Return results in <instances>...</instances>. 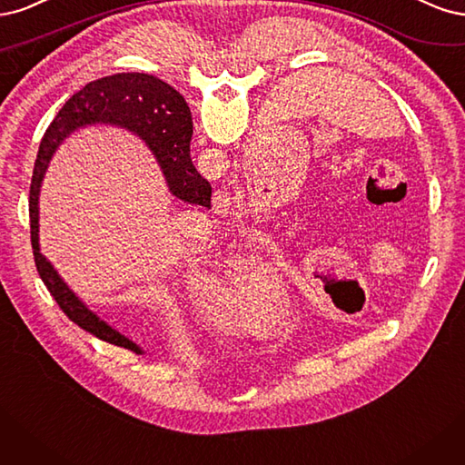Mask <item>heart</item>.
Here are the masks:
<instances>
[{
	"instance_id": "heart-1",
	"label": "heart",
	"mask_w": 465,
	"mask_h": 465,
	"mask_svg": "<svg viewBox=\"0 0 465 465\" xmlns=\"http://www.w3.org/2000/svg\"><path fill=\"white\" fill-rule=\"evenodd\" d=\"M222 290L235 307H280V288L259 259H237L228 271Z\"/></svg>"
}]
</instances>
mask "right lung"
Returning <instances> with one entry per match:
<instances>
[{"instance_id": "obj_1", "label": "right lung", "mask_w": 465, "mask_h": 465, "mask_svg": "<svg viewBox=\"0 0 465 465\" xmlns=\"http://www.w3.org/2000/svg\"><path fill=\"white\" fill-rule=\"evenodd\" d=\"M88 124H114L137 133L158 158L168 187L177 199L191 204L211 206L213 187L194 170L191 162L189 143L193 122L187 102L175 88L153 74L117 73L112 77L88 83L65 102V106L59 110L44 133L35 162L31 194H28L31 243L36 271L69 321L102 341L143 353L137 343L114 331L79 302V297L65 286V282L57 276L54 266L40 252L38 245V193L44 172H46L59 143L74 129Z\"/></svg>"}]
</instances>
